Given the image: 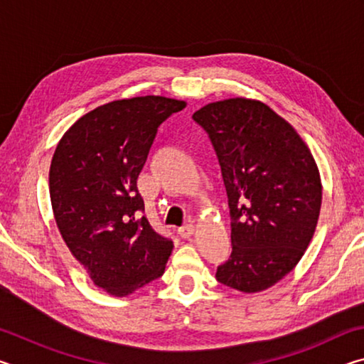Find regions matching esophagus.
<instances>
[{
  "instance_id": "1",
  "label": "esophagus",
  "mask_w": 364,
  "mask_h": 364,
  "mask_svg": "<svg viewBox=\"0 0 364 364\" xmlns=\"http://www.w3.org/2000/svg\"><path fill=\"white\" fill-rule=\"evenodd\" d=\"M178 234H180V236H181L183 239L191 237V236H193V234H194V225H193V223L183 225L181 228H178Z\"/></svg>"
}]
</instances>
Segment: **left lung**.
I'll return each mask as SVG.
<instances>
[{
  "instance_id": "left-lung-1",
  "label": "left lung",
  "mask_w": 364,
  "mask_h": 364,
  "mask_svg": "<svg viewBox=\"0 0 364 364\" xmlns=\"http://www.w3.org/2000/svg\"><path fill=\"white\" fill-rule=\"evenodd\" d=\"M217 152L231 215L232 252L217 281L260 292L295 268L321 210V178L291 123L245 97L210 102L193 115Z\"/></svg>"
}]
</instances>
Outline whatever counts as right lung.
<instances>
[{"label":"right lung","mask_w":364,"mask_h":364,"mask_svg":"<svg viewBox=\"0 0 364 364\" xmlns=\"http://www.w3.org/2000/svg\"><path fill=\"white\" fill-rule=\"evenodd\" d=\"M186 102L139 96L104 104L59 141L49 196L60 236L90 278L125 297L160 278L173 249L146 217L136 181L157 128Z\"/></svg>","instance_id":"obj_1"}]
</instances>
